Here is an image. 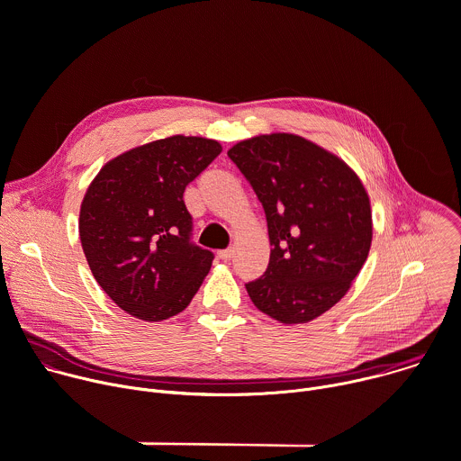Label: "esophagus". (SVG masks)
<instances>
[{
  "label": "esophagus",
  "instance_id": "34e87169",
  "mask_svg": "<svg viewBox=\"0 0 461 461\" xmlns=\"http://www.w3.org/2000/svg\"><path fill=\"white\" fill-rule=\"evenodd\" d=\"M219 257H221L222 260H231V257H233V249H231V248L222 249V251H219Z\"/></svg>",
  "mask_w": 461,
  "mask_h": 461
}]
</instances>
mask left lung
<instances>
[{
    "instance_id": "obj_1",
    "label": "left lung",
    "mask_w": 461,
    "mask_h": 461,
    "mask_svg": "<svg viewBox=\"0 0 461 461\" xmlns=\"http://www.w3.org/2000/svg\"><path fill=\"white\" fill-rule=\"evenodd\" d=\"M228 157L267 213L270 262L246 285L253 304L283 324H303L338 304L372 244L368 193L338 155L292 133L237 142Z\"/></svg>"
}]
</instances>
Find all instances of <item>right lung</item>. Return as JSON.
<instances>
[{
	"instance_id": "1",
	"label": "right lung",
	"mask_w": 461,
	"mask_h": 461,
	"mask_svg": "<svg viewBox=\"0 0 461 461\" xmlns=\"http://www.w3.org/2000/svg\"><path fill=\"white\" fill-rule=\"evenodd\" d=\"M222 151L217 140L173 135L111 158L80 206L93 277L129 315L158 322L199 292L213 253L189 242L185 185Z\"/></svg>"
}]
</instances>
